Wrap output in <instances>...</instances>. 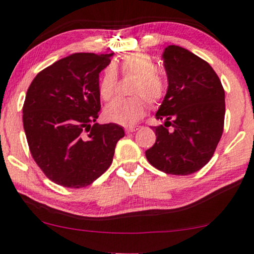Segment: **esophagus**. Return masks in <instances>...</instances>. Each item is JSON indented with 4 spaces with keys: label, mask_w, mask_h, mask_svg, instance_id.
I'll return each instance as SVG.
<instances>
[{
    "label": "esophagus",
    "mask_w": 254,
    "mask_h": 254,
    "mask_svg": "<svg viewBox=\"0 0 254 254\" xmlns=\"http://www.w3.org/2000/svg\"><path fill=\"white\" fill-rule=\"evenodd\" d=\"M137 130H138L137 127H127V129H125V132H127V133H131V132L137 131Z\"/></svg>",
    "instance_id": "esophagus-1"
}]
</instances>
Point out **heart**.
<instances>
[{
    "mask_svg": "<svg viewBox=\"0 0 254 254\" xmlns=\"http://www.w3.org/2000/svg\"><path fill=\"white\" fill-rule=\"evenodd\" d=\"M135 74L137 79L133 83L129 99H116L106 106L105 117L107 121L121 125H133L144 116L147 102L157 105L166 94V82L157 73V66L149 55L144 53H131L121 58L118 63L107 66L104 69L99 83V94L102 100L108 101L114 96L118 74Z\"/></svg>",
    "mask_w": 254,
    "mask_h": 254,
    "instance_id": "1",
    "label": "heart"
}]
</instances>
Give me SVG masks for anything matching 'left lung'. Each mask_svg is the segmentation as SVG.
<instances>
[{
	"mask_svg": "<svg viewBox=\"0 0 254 254\" xmlns=\"http://www.w3.org/2000/svg\"><path fill=\"white\" fill-rule=\"evenodd\" d=\"M163 59L169 86L155 118L165 124L154 127L157 141L146 157L165 174L187 176L204 168L221 140L224 89L210 64L182 47H166Z\"/></svg>",
	"mask_w": 254,
	"mask_h": 254,
	"instance_id": "8db88e82",
	"label": "left lung"
}]
</instances>
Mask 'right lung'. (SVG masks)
Masks as SVG:
<instances>
[{"label": "right lung", "instance_id": "add662e5", "mask_svg": "<svg viewBox=\"0 0 254 254\" xmlns=\"http://www.w3.org/2000/svg\"><path fill=\"white\" fill-rule=\"evenodd\" d=\"M112 54L77 53L42 69L27 89L23 124L33 160L57 185L83 188L111 166L121 125L97 124L99 74Z\"/></svg>", "mask_w": 254, "mask_h": 254}]
</instances>
